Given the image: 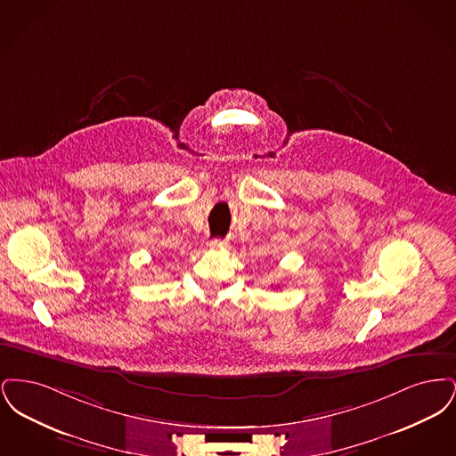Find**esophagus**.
<instances>
[{
	"mask_svg": "<svg viewBox=\"0 0 456 456\" xmlns=\"http://www.w3.org/2000/svg\"><path fill=\"white\" fill-rule=\"evenodd\" d=\"M208 246H210L212 249H222V248L227 246V242H225L224 239H212V240L208 242Z\"/></svg>",
	"mask_w": 456,
	"mask_h": 456,
	"instance_id": "obj_1",
	"label": "esophagus"
}]
</instances>
